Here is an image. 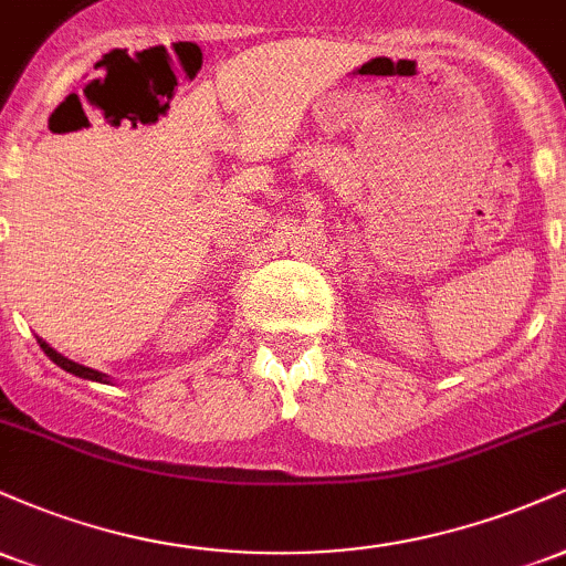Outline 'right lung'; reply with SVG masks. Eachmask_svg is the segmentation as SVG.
<instances>
[{"instance_id": "1", "label": "right lung", "mask_w": 566, "mask_h": 566, "mask_svg": "<svg viewBox=\"0 0 566 566\" xmlns=\"http://www.w3.org/2000/svg\"><path fill=\"white\" fill-rule=\"evenodd\" d=\"M36 343H39V348H42L44 354H48L50 359H53L57 367H61V369H66V373H71V375H76V378H84V380H95V382H108V380H112V378H108L106 373H97V369H93V367L76 365V361L66 359V356H63V354H57V350H55L53 346H50V343H44L42 337H36Z\"/></svg>"}]
</instances>
